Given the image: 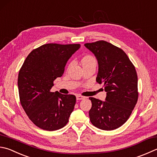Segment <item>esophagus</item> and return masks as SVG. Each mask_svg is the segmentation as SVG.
<instances>
[{
  "mask_svg": "<svg viewBox=\"0 0 157 157\" xmlns=\"http://www.w3.org/2000/svg\"><path fill=\"white\" fill-rule=\"evenodd\" d=\"M85 98V97L82 96H81V95H77V96H76V100H83Z\"/></svg>",
  "mask_w": 157,
  "mask_h": 157,
  "instance_id": "obj_1",
  "label": "esophagus"
}]
</instances>
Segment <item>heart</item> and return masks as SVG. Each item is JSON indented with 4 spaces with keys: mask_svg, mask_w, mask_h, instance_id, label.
I'll use <instances>...</instances> for the list:
<instances>
[{
    "mask_svg": "<svg viewBox=\"0 0 157 157\" xmlns=\"http://www.w3.org/2000/svg\"><path fill=\"white\" fill-rule=\"evenodd\" d=\"M96 63V61L95 59V58L93 57L92 56H85L81 60V64L84 65V64H87V63Z\"/></svg>",
    "mask_w": 157,
    "mask_h": 157,
    "instance_id": "obj_1",
    "label": "heart"
}]
</instances>
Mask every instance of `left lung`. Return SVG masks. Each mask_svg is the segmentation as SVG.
<instances>
[{"mask_svg":"<svg viewBox=\"0 0 157 157\" xmlns=\"http://www.w3.org/2000/svg\"><path fill=\"white\" fill-rule=\"evenodd\" d=\"M98 63L96 81L104 83L105 101L90 97L89 111L92 124L105 131L122 126L131 115L138 100L135 67L122 49L106 41L85 44Z\"/></svg>","mask_w":157,"mask_h":157,"instance_id":"left-lung-1","label":"left lung"}]
</instances>
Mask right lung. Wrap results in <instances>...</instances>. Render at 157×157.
<instances>
[{"label": "right lung", "instance_id": "obj_1", "mask_svg": "<svg viewBox=\"0 0 157 157\" xmlns=\"http://www.w3.org/2000/svg\"><path fill=\"white\" fill-rule=\"evenodd\" d=\"M81 45L46 44L29 53L20 70V101L31 122L45 131L63 128L75 108L76 96L51 92L53 81L61 77L67 61Z\"/></svg>", "mask_w": 157, "mask_h": 157}]
</instances>
